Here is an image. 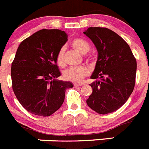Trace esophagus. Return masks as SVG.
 Returning <instances> with one entry per match:
<instances>
[{
	"mask_svg": "<svg viewBox=\"0 0 149 149\" xmlns=\"http://www.w3.org/2000/svg\"><path fill=\"white\" fill-rule=\"evenodd\" d=\"M74 87H78V86H82V84H74Z\"/></svg>",
	"mask_w": 149,
	"mask_h": 149,
	"instance_id": "1",
	"label": "esophagus"
}]
</instances>
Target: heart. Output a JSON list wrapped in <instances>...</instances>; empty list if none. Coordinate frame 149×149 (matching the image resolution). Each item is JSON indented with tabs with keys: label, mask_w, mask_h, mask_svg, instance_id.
Segmentation results:
<instances>
[{
	"label": "heart",
	"mask_w": 149,
	"mask_h": 149,
	"mask_svg": "<svg viewBox=\"0 0 149 149\" xmlns=\"http://www.w3.org/2000/svg\"><path fill=\"white\" fill-rule=\"evenodd\" d=\"M72 46L73 48L78 51L81 54H85L90 49V45L89 43L83 39H74L72 42ZM56 63L59 66H63L65 64L64 61V48H60L58 51L57 55L56 57ZM89 68L85 66H79L73 67L65 70L63 74V76L65 80L72 82H81L84 80L85 77L89 74Z\"/></svg>",
	"instance_id": "b5f03b06"
}]
</instances>
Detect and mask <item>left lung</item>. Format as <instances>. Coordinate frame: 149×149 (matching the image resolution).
Segmentation results:
<instances>
[{"mask_svg":"<svg viewBox=\"0 0 149 149\" xmlns=\"http://www.w3.org/2000/svg\"><path fill=\"white\" fill-rule=\"evenodd\" d=\"M84 33L98 51L95 67L90 78L93 93L86 100L92 110L107 114L127 101L135 86L136 60L121 36L105 27H89Z\"/></svg>","mask_w":149,"mask_h":149,"instance_id":"obj_1","label":"left lung"}]
</instances>
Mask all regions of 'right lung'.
<instances>
[{"label": "right lung", "mask_w": 149, "mask_h": 149, "mask_svg": "<svg viewBox=\"0 0 149 149\" xmlns=\"http://www.w3.org/2000/svg\"><path fill=\"white\" fill-rule=\"evenodd\" d=\"M60 30H40L22 41L12 63L13 92L29 113L49 116L63 104L70 81L57 80L61 75L56 65L58 51L67 42Z\"/></svg>", "instance_id": "right-lung-1"}]
</instances>
